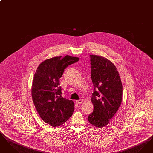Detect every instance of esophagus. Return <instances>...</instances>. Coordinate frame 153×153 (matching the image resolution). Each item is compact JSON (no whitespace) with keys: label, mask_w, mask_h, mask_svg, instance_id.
Segmentation results:
<instances>
[{"label":"esophagus","mask_w":153,"mask_h":153,"mask_svg":"<svg viewBox=\"0 0 153 153\" xmlns=\"http://www.w3.org/2000/svg\"><path fill=\"white\" fill-rule=\"evenodd\" d=\"M82 102H83V100H82V99H80V100H76V102L77 104H81Z\"/></svg>","instance_id":"34e87169"}]
</instances>
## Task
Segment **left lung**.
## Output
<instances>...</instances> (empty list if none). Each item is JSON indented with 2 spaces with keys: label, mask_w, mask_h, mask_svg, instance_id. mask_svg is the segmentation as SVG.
Returning <instances> with one entry per match:
<instances>
[{
  "label": "left lung",
  "mask_w": 153,
  "mask_h": 153,
  "mask_svg": "<svg viewBox=\"0 0 153 153\" xmlns=\"http://www.w3.org/2000/svg\"><path fill=\"white\" fill-rule=\"evenodd\" d=\"M91 79L94 92L91 101L93 112L88 120L93 126L102 127L109 123L120 105L123 88L117 68L107 58L90 55Z\"/></svg>",
  "instance_id": "1"
}]
</instances>
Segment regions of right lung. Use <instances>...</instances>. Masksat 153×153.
<instances>
[{"mask_svg": "<svg viewBox=\"0 0 153 153\" xmlns=\"http://www.w3.org/2000/svg\"><path fill=\"white\" fill-rule=\"evenodd\" d=\"M79 58L66 56L48 59L38 66L32 85V98L36 111L46 123L57 127L73 114L72 100L62 97L59 79L69 65Z\"/></svg>", "mask_w": 153, "mask_h": 153, "instance_id": "1", "label": "right lung"}]
</instances>
